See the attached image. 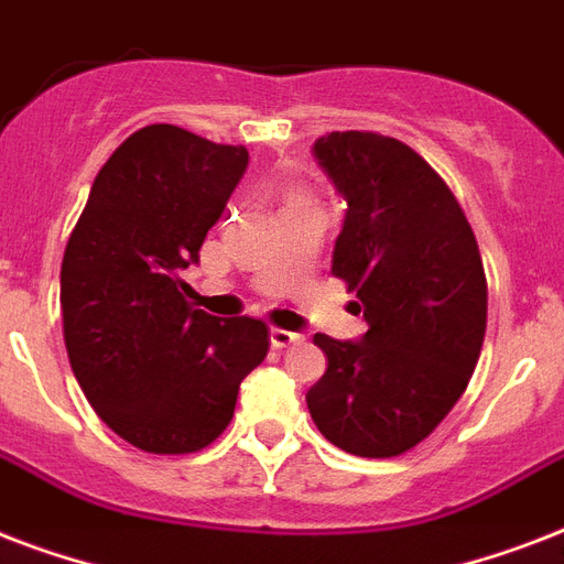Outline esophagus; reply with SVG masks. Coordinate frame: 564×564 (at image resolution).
Instances as JSON below:
<instances>
[{"instance_id": "obj_1", "label": "esophagus", "mask_w": 564, "mask_h": 564, "mask_svg": "<svg viewBox=\"0 0 564 564\" xmlns=\"http://www.w3.org/2000/svg\"><path fill=\"white\" fill-rule=\"evenodd\" d=\"M272 348L283 351V348H290V345H299L304 336L301 334H292V330H283V327H272Z\"/></svg>"}]
</instances>
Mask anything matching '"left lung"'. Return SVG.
<instances>
[{
	"mask_svg": "<svg viewBox=\"0 0 564 564\" xmlns=\"http://www.w3.org/2000/svg\"><path fill=\"white\" fill-rule=\"evenodd\" d=\"M316 158L348 202L330 272L357 292L369 330L360 343L313 336L327 371L310 415L348 454L401 456L445 421L480 360V248L451 187L401 140L330 131Z\"/></svg>",
	"mask_w": 564,
	"mask_h": 564,
	"instance_id": "left-lung-1",
	"label": "left lung"
}]
</instances>
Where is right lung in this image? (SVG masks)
Instances as JSON below:
<instances>
[{"label":"right lung","mask_w":564,"mask_h":564,"mask_svg":"<svg viewBox=\"0 0 564 564\" xmlns=\"http://www.w3.org/2000/svg\"><path fill=\"white\" fill-rule=\"evenodd\" d=\"M246 166V145L163 122L140 128L99 170L66 242L69 366L96 415L145 454L216 442L242 377L272 345L260 318L189 307L181 281Z\"/></svg>","instance_id":"1"}]
</instances>
